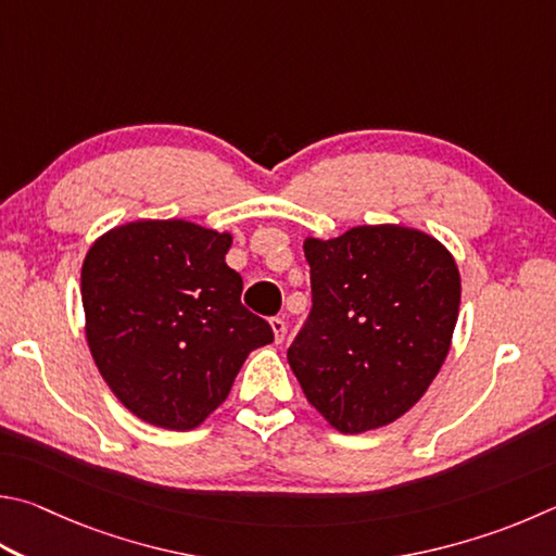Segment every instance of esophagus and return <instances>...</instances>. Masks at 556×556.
<instances>
[{"instance_id":"obj_1","label":"esophagus","mask_w":556,"mask_h":556,"mask_svg":"<svg viewBox=\"0 0 556 556\" xmlns=\"http://www.w3.org/2000/svg\"><path fill=\"white\" fill-rule=\"evenodd\" d=\"M269 326H271V330H275V342H281V340L287 338V323H285V320H281V318H271Z\"/></svg>"}]
</instances>
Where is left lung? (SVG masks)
<instances>
[{"label": "left lung", "mask_w": 556, "mask_h": 556, "mask_svg": "<svg viewBox=\"0 0 556 556\" xmlns=\"http://www.w3.org/2000/svg\"><path fill=\"white\" fill-rule=\"evenodd\" d=\"M311 313L287 350L306 399L332 428L389 426L428 391L459 313L447 248L403 226L306 238Z\"/></svg>", "instance_id": "obj_1"}]
</instances>
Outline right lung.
Masks as SVG:
<instances>
[{
	"instance_id": "obj_1",
	"label": "right lung",
	"mask_w": 556,
	"mask_h": 556,
	"mask_svg": "<svg viewBox=\"0 0 556 556\" xmlns=\"http://www.w3.org/2000/svg\"><path fill=\"white\" fill-rule=\"evenodd\" d=\"M230 233L189 220L109 230L83 265L87 342L109 389L150 426L191 430L226 401L269 323L240 304Z\"/></svg>"
}]
</instances>
